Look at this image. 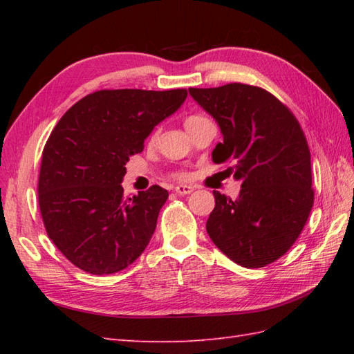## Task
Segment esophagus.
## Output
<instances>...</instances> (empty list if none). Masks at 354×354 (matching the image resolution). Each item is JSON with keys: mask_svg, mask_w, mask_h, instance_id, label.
<instances>
[{"mask_svg": "<svg viewBox=\"0 0 354 354\" xmlns=\"http://www.w3.org/2000/svg\"><path fill=\"white\" fill-rule=\"evenodd\" d=\"M193 190H194V187H192V185H178L175 189L176 194H181V196H184V194H190Z\"/></svg>", "mask_w": 354, "mask_h": 354, "instance_id": "esophagus-1", "label": "esophagus"}]
</instances>
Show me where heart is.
I'll list each match as a JSON object with an SVG mask.
<instances>
[{
	"label": "heart",
	"mask_w": 354,
	"mask_h": 354,
	"mask_svg": "<svg viewBox=\"0 0 354 354\" xmlns=\"http://www.w3.org/2000/svg\"><path fill=\"white\" fill-rule=\"evenodd\" d=\"M201 120H204V117H202V115H189L185 118V127L198 123V122H201Z\"/></svg>",
	"instance_id": "obj_1"
}]
</instances>
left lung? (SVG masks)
I'll return each mask as SVG.
<instances>
[{
	"mask_svg": "<svg viewBox=\"0 0 354 354\" xmlns=\"http://www.w3.org/2000/svg\"><path fill=\"white\" fill-rule=\"evenodd\" d=\"M221 127L213 161H234L237 199L213 192L207 221L213 243L237 265L263 268L301 234L313 207L310 150L298 120L266 89L245 84L190 88Z\"/></svg>",
	"mask_w": 354,
	"mask_h": 354,
	"instance_id": "8db88e82",
	"label": "left lung"
}]
</instances>
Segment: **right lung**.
<instances>
[{"label":"right lung","mask_w":354,"mask_h":354,"mask_svg":"<svg viewBox=\"0 0 354 354\" xmlns=\"http://www.w3.org/2000/svg\"><path fill=\"white\" fill-rule=\"evenodd\" d=\"M185 99V89H102L55 126L42 152L37 199L48 237L74 266L115 274L146 250L169 192L152 185L124 199L126 162Z\"/></svg>","instance_id":"right-lung-1"}]
</instances>
